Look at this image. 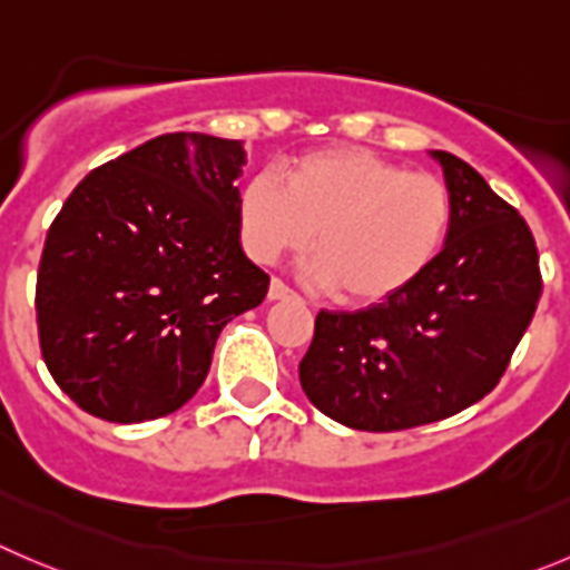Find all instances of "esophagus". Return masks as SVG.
Wrapping results in <instances>:
<instances>
[{
  "label": "esophagus",
  "mask_w": 570,
  "mask_h": 570,
  "mask_svg": "<svg viewBox=\"0 0 570 570\" xmlns=\"http://www.w3.org/2000/svg\"><path fill=\"white\" fill-rule=\"evenodd\" d=\"M291 296H294V291H291L288 285H285V282H282V279H271L268 302H282V299H291Z\"/></svg>",
  "instance_id": "34e87169"
}]
</instances>
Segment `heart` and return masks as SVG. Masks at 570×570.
<instances>
[{
    "mask_svg": "<svg viewBox=\"0 0 570 570\" xmlns=\"http://www.w3.org/2000/svg\"><path fill=\"white\" fill-rule=\"evenodd\" d=\"M243 246L257 263L299 252L346 305H381L422 279L448 246L453 198L442 178L409 173L366 148H324L259 173L237 195Z\"/></svg>",
    "mask_w": 570,
    "mask_h": 570,
    "instance_id": "heart-1",
    "label": "heart"
}]
</instances>
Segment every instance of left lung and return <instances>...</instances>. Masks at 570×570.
<instances>
[{
  "label": "left lung",
  "mask_w": 570,
  "mask_h": 570,
  "mask_svg": "<svg viewBox=\"0 0 570 570\" xmlns=\"http://www.w3.org/2000/svg\"><path fill=\"white\" fill-rule=\"evenodd\" d=\"M431 156L453 198L444 252L394 299L318 313L299 363L307 400L355 431H405L479 403L543 294L538 246L518 209L459 156Z\"/></svg>",
  "instance_id": "8db88e82"
}]
</instances>
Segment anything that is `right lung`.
Listing matches in <instances>:
<instances>
[{
  "instance_id": "right-lung-1",
  "label": "right lung",
  "mask_w": 570,
  "mask_h": 570,
  "mask_svg": "<svg viewBox=\"0 0 570 570\" xmlns=\"http://www.w3.org/2000/svg\"><path fill=\"white\" fill-rule=\"evenodd\" d=\"M237 139L165 134L91 170L47 232V370L91 416L145 422L200 389L220 330L268 294L240 248Z\"/></svg>"
}]
</instances>
